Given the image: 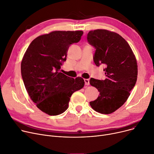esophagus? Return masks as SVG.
Returning <instances> with one entry per match:
<instances>
[{
    "mask_svg": "<svg viewBox=\"0 0 154 154\" xmlns=\"http://www.w3.org/2000/svg\"><path fill=\"white\" fill-rule=\"evenodd\" d=\"M85 85H89V79H85Z\"/></svg>",
    "mask_w": 154,
    "mask_h": 154,
    "instance_id": "1",
    "label": "esophagus"
}]
</instances>
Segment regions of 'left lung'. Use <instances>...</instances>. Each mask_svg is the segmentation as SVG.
Wrapping results in <instances>:
<instances>
[{"label":"left lung","mask_w":154,"mask_h":154,"mask_svg":"<svg viewBox=\"0 0 154 154\" xmlns=\"http://www.w3.org/2000/svg\"><path fill=\"white\" fill-rule=\"evenodd\" d=\"M87 40L96 49V65H105L106 76L104 80L90 79V85L97 89L99 95L89 104L97 112L111 114L127 101L136 83L137 60L128 43L118 33L104 29L91 30Z\"/></svg>","instance_id":"obj_1"}]
</instances>
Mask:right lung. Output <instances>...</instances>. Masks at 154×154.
Instances as JSON below:
<instances>
[{
    "mask_svg": "<svg viewBox=\"0 0 154 154\" xmlns=\"http://www.w3.org/2000/svg\"><path fill=\"white\" fill-rule=\"evenodd\" d=\"M83 31H54L34 39L21 63L23 83L30 99L43 112L57 116L68 107L74 92L83 88L84 79L60 72L71 44L78 43Z\"/></svg>",
    "mask_w": 154,
    "mask_h": 154,
    "instance_id": "right-lung-1",
    "label": "right lung"
}]
</instances>
